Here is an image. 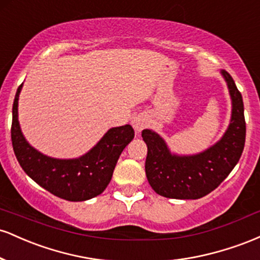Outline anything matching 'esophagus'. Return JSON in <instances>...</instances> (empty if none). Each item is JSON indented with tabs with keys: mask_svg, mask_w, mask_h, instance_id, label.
I'll list each match as a JSON object with an SVG mask.
<instances>
[{
	"mask_svg": "<svg viewBox=\"0 0 260 260\" xmlns=\"http://www.w3.org/2000/svg\"><path fill=\"white\" fill-rule=\"evenodd\" d=\"M132 126L134 128V131H136V133H140L145 127L148 126L147 117L143 115L136 116V117H133L132 120Z\"/></svg>",
	"mask_w": 260,
	"mask_h": 260,
	"instance_id": "34e87169",
	"label": "esophagus"
}]
</instances>
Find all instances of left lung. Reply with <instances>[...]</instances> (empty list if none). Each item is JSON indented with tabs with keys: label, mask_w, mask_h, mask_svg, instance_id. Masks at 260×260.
<instances>
[{
	"label": "left lung",
	"mask_w": 260,
	"mask_h": 260,
	"mask_svg": "<svg viewBox=\"0 0 260 260\" xmlns=\"http://www.w3.org/2000/svg\"><path fill=\"white\" fill-rule=\"evenodd\" d=\"M221 74L232 101L231 121L213 147L194 155H177L154 131L142 132L148 147L145 174L157 194L172 199L202 198L219 187L240 160L246 142L242 95L232 77L223 70Z\"/></svg>",
	"instance_id": "1"
}]
</instances>
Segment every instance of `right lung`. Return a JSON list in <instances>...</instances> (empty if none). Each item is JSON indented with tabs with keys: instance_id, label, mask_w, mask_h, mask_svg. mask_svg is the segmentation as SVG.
<instances>
[{
	"instance_id": "right-lung-1",
	"label": "right lung",
	"mask_w": 260,
	"mask_h": 260,
	"mask_svg": "<svg viewBox=\"0 0 260 260\" xmlns=\"http://www.w3.org/2000/svg\"><path fill=\"white\" fill-rule=\"evenodd\" d=\"M18 86L12 110L11 138L14 154L24 172L53 196L70 202H83L101 194L111 181L123 149L132 142L134 131L126 124L113 127L94 148L77 159H53L32 148L23 136L18 121Z\"/></svg>"
}]
</instances>
